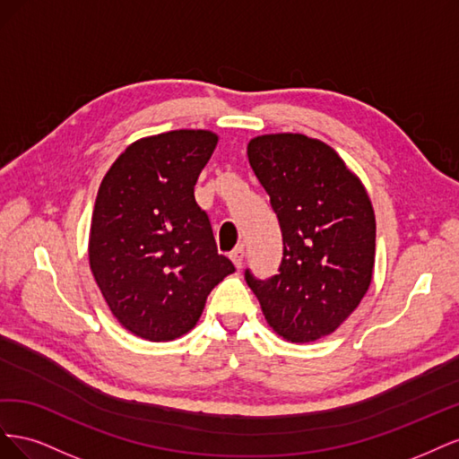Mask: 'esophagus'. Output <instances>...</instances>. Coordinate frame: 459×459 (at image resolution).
Returning <instances> with one entry per match:
<instances>
[{
	"instance_id": "obj_1",
	"label": "esophagus",
	"mask_w": 459,
	"mask_h": 459,
	"mask_svg": "<svg viewBox=\"0 0 459 459\" xmlns=\"http://www.w3.org/2000/svg\"><path fill=\"white\" fill-rule=\"evenodd\" d=\"M230 258H231V262L235 264V268H241L243 266V258H245V251H243V245H239V247H235L233 251H231V255H230Z\"/></svg>"
}]
</instances>
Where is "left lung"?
<instances>
[{"instance_id": "8db88e82", "label": "left lung", "mask_w": 459, "mask_h": 459, "mask_svg": "<svg viewBox=\"0 0 459 459\" xmlns=\"http://www.w3.org/2000/svg\"><path fill=\"white\" fill-rule=\"evenodd\" d=\"M247 157L283 233L280 273L245 272L268 325L289 342L331 335L371 285L375 212L339 152L304 134H264Z\"/></svg>"}]
</instances>
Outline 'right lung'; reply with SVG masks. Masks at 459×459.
<instances>
[{
  "label": "right lung",
  "mask_w": 459,
  "mask_h": 459,
  "mask_svg": "<svg viewBox=\"0 0 459 459\" xmlns=\"http://www.w3.org/2000/svg\"><path fill=\"white\" fill-rule=\"evenodd\" d=\"M216 145L211 130L142 137L120 152L97 191L90 268L110 312L135 337L186 335L211 290L235 272L193 195Z\"/></svg>",
  "instance_id": "obj_1"
}]
</instances>
